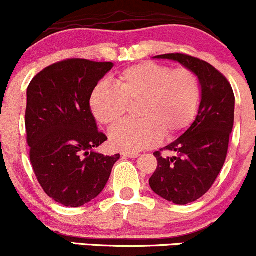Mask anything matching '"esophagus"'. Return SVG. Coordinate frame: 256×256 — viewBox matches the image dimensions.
Wrapping results in <instances>:
<instances>
[{
	"mask_svg": "<svg viewBox=\"0 0 256 256\" xmlns=\"http://www.w3.org/2000/svg\"><path fill=\"white\" fill-rule=\"evenodd\" d=\"M122 155L124 156V158H139V154L138 152H123Z\"/></svg>",
	"mask_w": 256,
	"mask_h": 256,
	"instance_id": "34e87169",
	"label": "esophagus"
}]
</instances>
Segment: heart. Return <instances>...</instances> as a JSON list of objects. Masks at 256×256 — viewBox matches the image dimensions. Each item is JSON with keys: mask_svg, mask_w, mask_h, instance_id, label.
Masks as SVG:
<instances>
[{"mask_svg": "<svg viewBox=\"0 0 256 256\" xmlns=\"http://www.w3.org/2000/svg\"><path fill=\"white\" fill-rule=\"evenodd\" d=\"M198 78L186 68L172 70L152 62L140 63L123 70L117 88L98 83L90 96V108L106 126L120 122L128 105H136L139 120L123 122L110 130L114 149L136 152L154 146L164 138L184 130L193 120L199 102Z\"/></svg>", "mask_w": 256, "mask_h": 256, "instance_id": "b5f03b06", "label": "heart"}]
</instances>
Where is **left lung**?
I'll return each mask as SVG.
<instances>
[{
  "label": "left lung",
  "instance_id": "1",
  "mask_svg": "<svg viewBox=\"0 0 256 256\" xmlns=\"http://www.w3.org/2000/svg\"><path fill=\"white\" fill-rule=\"evenodd\" d=\"M154 58L180 63L198 76L200 84V104L194 122L180 138L164 148L174 156H162L160 151L154 154L158 168L149 180L158 196L173 204L186 205L211 188L224 167L234 123V94L227 79L210 63L183 54Z\"/></svg>",
  "mask_w": 256,
  "mask_h": 256
}]
</instances>
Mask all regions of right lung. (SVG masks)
Listing matches in <instances>:
<instances>
[{
	"mask_svg": "<svg viewBox=\"0 0 256 256\" xmlns=\"http://www.w3.org/2000/svg\"><path fill=\"white\" fill-rule=\"evenodd\" d=\"M112 62L66 60L41 70L26 89V128L32 170L58 204L79 208L105 188L120 154L98 152L107 136L98 130L90 96Z\"/></svg>",
	"mask_w": 256,
	"mask_h": 256,
	"instance_id": "obj_1",
	"label": "right lung"
}]
</instances>
